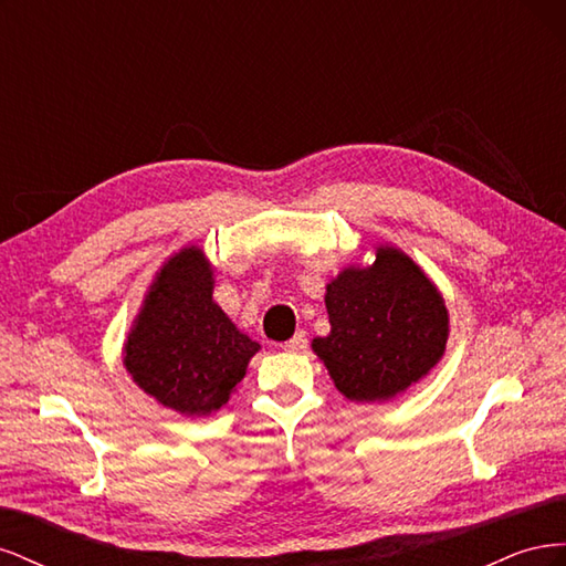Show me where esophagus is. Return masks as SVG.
<instances>
[{
	"mask_svg": "<svg viewBox=\"0 0 566 566\" xmlns=\"http://www.w3.org/2000/svg\"><path fill=\"white\" fill-rule=\"evenodd\" d=\"M285 352H304L306 349V335L304 331H297L287 342H283Z\"/></svg>",
	"mask_w": 566,
	"mask_h": 566,
	"instance_id": "obj_1",
	"label": "esophagus"
}]
</instances>
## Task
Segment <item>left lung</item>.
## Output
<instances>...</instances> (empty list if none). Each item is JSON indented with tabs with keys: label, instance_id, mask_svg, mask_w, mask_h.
I'll use <instances>...</instances> for the list:
<instances>
[{
	"label": "left lung",
	"instance_id": "obj_1",
	"mask_svg": "<svg viewBox=\"0 0 566 566\" xmlns=\"http://www.w3.org/2000/svg\"><path fill=\"white\" fill-rule=\"evenodd\" d=\"M347 264L325 285L331 333L312 349L356 403H382L420 382L447 352L449 310L434 281L394 245Z\"/></svg>",
	"mask_w": 566,
	"mask_h": 566
}]
</instances>
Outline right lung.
Here are the masks:
<instances>
[{"instance_id": "add662e5", "label": "right lung", "mask_w": 566, "mask_h": 566, "mask_svg": "<svg viewBox=\"0 0 566 566\" xmlns=\"http://www.w3.org/2000/svg\"><path fill=\"white\" fill-rule=\"evenodd\" d=\"M212 293V262L200 245L181 248L150 281L123 347L136 387L181 416L217 413L260 352Z\"/></svg>"}]
</instances>
